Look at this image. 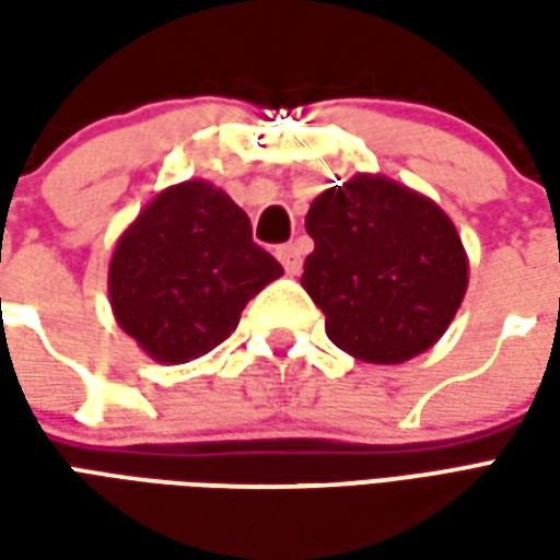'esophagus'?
I'll use <instances>...</instances> for the list:
<instances>
[{
    "mask_svg": "<svg viewBox=\"0 0 560 560\" xmlns=\"http://www.w3.org/2000/svg\"><path fill=\"white\" fill-rule=\"evenodd\" d=\"M276 255H279L281 267L288 269V276H300V269H303V257H300V248H296V245L293 243L281 245Z\"/></svg>",
    "mask_w": 560,
    "mask_h": 560,
    "instance_id": "obj_1",
    "label": "esophagus"
}]
</instances>
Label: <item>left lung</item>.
<instances>
[{"instance_id":"1","label":"left lung","mask_w":560,"mask_h":560,"mask_svg":"<svg viewBox=\"0 0 560 560\" xmlns=\"http://www.w3.org/2000/svg\"><path fill=\"white\" fill-rule=\"evenodd\" d=\"M305 231L315 252L303 288L336 348L396 365L444 336L468 291V255L434 200L381 173H357L315 197Z\"/></svg>"}]
</instances>
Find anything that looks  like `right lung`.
I'll list each match as a JSON object with an SVG mask.
<instances>
[{
	"label": "right lung",
	"mask_w": 560,
	"mask_h": 560,
	"mask_svg": "<svg viewBox=\"0 0 560 560\" xmlns=\"http://www.w3.org/2000/svg\"><path fill=\"white\" fill-rule=\"evenodd\" d=\"M281 272L243 209L188 179L155 195L116 240L107 293L116 324L152 360L179 365L228 339L245 303Z\"/></svg>",
	"instance_id": "right-lung-1"
}]
</instances>
